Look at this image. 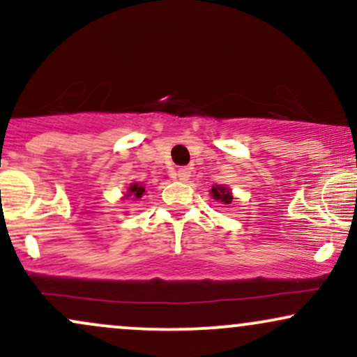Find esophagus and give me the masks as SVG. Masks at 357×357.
<instances>
[{
    "mask_svg": "<svg viewBox=\"0 0 357 357\" xmlns=\"http://www.w3.org/2000/svg\"><path fill=\"white\" fill-rule=\"evenodd\" d=\"M190 176H191L190 167H181V169H178V173H176V178H178L179 181H188Z\"/></svg>",
    "mask_w": 357,
    "mask_h": 357,
    "instance_id": "1",
    "label": "esophagus"
}]
</instances>
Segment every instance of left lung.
<instances>
[{"label":"left lung","instance_id":"obj_1","mask_svg":"<svg viewBox=\"0 0 357 357\" xmlns=\"http://www.w3.org/2000/svg\"><path fill=\"white\" fill-rule=\"evenodd\" d=\"M211 196H213V199H216V202H221L223 204H230L231 199H233L230 188L223 186V184H216V186H213L211 188Z\"/></svg>","mask_w":357,"mask_h":357}]
</instances>
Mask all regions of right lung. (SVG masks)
<instances>
[{
  "mask_svg": "<svg viewBox=\"0 0 357 357\" xmlns=\"http://www.w3.org/2000/svg\"><path fill=\"white\" fill-rule=\"evenodd\" d=\"M144 192H146V190H144V186H142V184L132 183V184H129V188H127L126 198L139 199V198H142V195H144Z\"/></svg>",
  "mask_w": 357,
  "mask_h": 357,
  "instance_id": "1",
  "label": "right lung"
}]
</instances>
